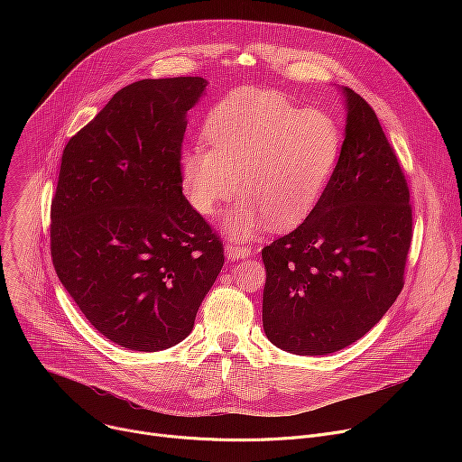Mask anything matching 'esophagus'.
<instances>
[{"label": "esophagus", "instance_id": "1", "mask_svg": "<svg viewBox=\"0 0 462 462\" xmlns=\"http://www.w3.org/2000/svg\"><path fill=\"white\" fill-rule=\"evenodd\" d=\"M225 254L228 259H241V257H248L250 255V246L248 245H239V243H226L225 246Z\"/></svg>", "mask_w": 462, "mask_h": 462}]
</instances>
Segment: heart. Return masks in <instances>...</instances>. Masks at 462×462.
Returning a JSON list of instances; mask_svg holds the SVG:
<instances>
[{
	"label": "heart",
	"instance_id": "1",
	"mask_svg": "<svg viewBox=\"0 0 462 462\" xmlns=\"http://www.w3.org/2000/svg\"><path fill=\"white\" fill-rule=\"evenodd\" d=\"M207 148L180 159V186L195 212L214 216L239 189L243 199L225 216L236 239L269 221L300 223L333 173L342 135L323 111H300L273 91L241 89L223 98L205 125Z\"/></svg>",
	"mask_w": 462,
	"mask_h": 462
}]
</instances>
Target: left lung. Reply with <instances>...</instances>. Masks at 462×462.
Wrapping results in <instances>:
<instances>
[{"label":"left lung","instance_id":"1","mask_svg":"<svg viewBox=\"0 0 462 462\" xmlns=\"http://www.w3.org/2000/svg\"><path fill=\"white\" fill-rule=\"evenodd\" d=\"M346 141L316 207L261 250L263 328L280 349L316 356L360 340L404 287L413 214L404 171L373 107L353 89Z\"/></svg>","mask_w":462,"mask_h":462}]
</instances>
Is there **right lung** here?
<instances>
[{
  "instance_id": "right-lung-1",
  "label": "right lung",
  "mask_w": 462,
  "mask_h": 462,
  "mask_svg": "<svg viewBox=\"0 0 462 462\" xmlns=\"http://www.w3.org/2000/svg\"><path fill=\"white\" fill-rule=\"evenodd\" d=\"M207 80L122 88L69 139L51 203V257L107 340L134 351L182 342L223 269L219 236L182 195L186 113Z\"/></svg>"
}]
</instances>
